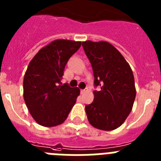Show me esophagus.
<instances>
[{"mask_svg":"<svg viewBox=\"0 0 161 161\" xmlns=\"http://www.w3.org/2000/svg\"><path fill=\"white\" fill-rule=\"evenodd\" d=\"M85 89H80V93H82V94H83V93H85Z\"/></svg>","mask_w":161,"mask_h":161,"instance_id":"obj_1","label":"esophagus"}]
</instances>
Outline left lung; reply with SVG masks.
Wrapping results in <instances>:
<instances>
[{
  "instance_id": "1",
  "label": "left lung",
  "mask_w": 161,
  "mask_h": 161,
  "mask_svg": "<svg viewBox=\"0 0 161 161\" xmlns=\"http://www.w3.org/2000/svg\"><path fill=\"white\" fill-rule=\"evenodd\" d=\"M94 76L93 102L85 106L88 120L102 130L117 129L131 111L136 95L133 72L123 55L106 41L82 42Z\"/></svg>"
}]
</instances>
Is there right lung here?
<instances>
[{"mask_svg": "<svg viewBox=\"0 0 161 161\" xmlns=\"http://www.w3.org/2000/svg\"><path fill=\"white\" fill-rule=\"evenodd\" d=\"M81 42L56 39L41 48L30 62L23 80V97L37 123L46 127L66 120L80 95L79 88L61 83L65 65Z\"/></svg>", "mask_w": 161, "mask_h": 161, "instance_id": "right-lung-1", "label": "right lung"}]
</instances>
